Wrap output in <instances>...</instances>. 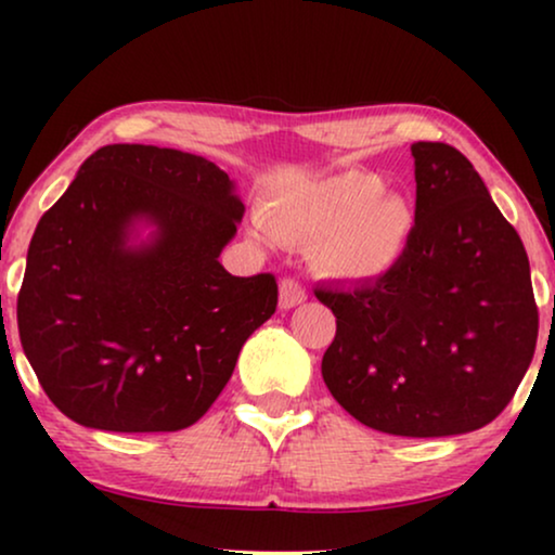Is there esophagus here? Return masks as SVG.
<instances>
[{"instance_id": "obj_1", "label": "esophagus", "mask_w": 555, "mask_h": 555, "mask_svg": "<svg viewBox=\"0 0 555 555\" xmlns=\"http://www.w3.org/2000/svg\"><path fill=\"white\" fill-rule=\"evenodd\" d=\"M306 291L295 283V280H283L280 283V298H278V306L283 310H291L295 306H300V302H306Z\"/></svg>"}]
</instances>
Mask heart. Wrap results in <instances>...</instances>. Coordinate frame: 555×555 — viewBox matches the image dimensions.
<instances>
[{
    "label": "heart",
    "instance_id": "b5f03b06",
    "mask_svg": "<svg viewBox=\"0 0 555 555\" xmlns=\"http://www.w3.org/2000/svg\"><path fill=\"white\" fill-rule=\"evenodd\" d=\"M378 173L344 171L275 194L262 204L264 242H310L323 275L340 283H376L397 268L414 232V209L386 194Z\"/></svg>",
    "mask_w": 555,
    "mask_h": 555
}]
</instances>
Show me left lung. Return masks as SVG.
<instances>
[{
  "instance_id": "8db88e82",
  "label": "left lung",
  "mask_w": 555,
  "mask_h": 555,
  "mask_svg": "<svg viewBox=\"0 0 555 555\" xmlns=\"http://www.w3.org/2000/svg\"><path fill=\"white\" fill-rule=\"evenodd\" d=\"M416 211L406 253L376 283H331L323 353L333 399L397 437L467 435L507 406L533 361L530 264L473 164L447 143H412Z\"/></svg>"
}]
</instances>
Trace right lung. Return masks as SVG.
Listing matches in <instances>:
<instances>
[{
    "label": "right lung",
    "instance_id": "right-lung-1",
    "mask_svg": "<svg viewBox=\"0 0 555 555\" xmlns=\"http://www.w3.org/2000/svg\"><path fill=\"white\" fill-rule=\"evenodd\" d=\"M245 204L204 156L113 143L44 211L17 298L20 340L65 416L105 431H177L230 382L275 313L272 275L219 262Z\"/></svg>",
    "mask_w": 555,
    "mask_h": 555
}]
</instances>
